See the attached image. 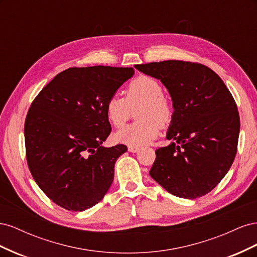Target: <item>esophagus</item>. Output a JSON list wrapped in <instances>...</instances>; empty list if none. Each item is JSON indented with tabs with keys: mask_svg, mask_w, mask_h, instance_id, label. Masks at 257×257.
Here are the masks:
<instances>
[{
	"mask_svg": "<svg viewBox=\"0 0 257 257\" xmlns=\"http://www.w3.org/2000/svg\"><path fill=\"white\" fill-rule=\"evenodd\" d=\"M139 150H141V148H138V147H132V146L128 147V151L132 152V153H136Z\"/></svg>",
	"mask_w": 257,
	"mask_h": 257,
	"instance_id": "1",
	"label": "esophagus"
}]
</instances>
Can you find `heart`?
Returning <instances> with one entry per match:
<instances>
[{
	"mask_svg": "<svg viewBox=\"0 0 257 257\" xmlns=\"http://www.w3.org/2000/svg\"><path fill=\"white\" fill-rule=\"evenodd\" d=\"M163 85L149 76H138L132 80L125 92V97L113 94L106 103V116L113 126L120 127L138 106L137 118L141 121L128 124L114 135L121 144L142 147L152 142L160 133V125L165 126L172 121L174 109L169 100L163 95Z\"/></svg>",
	"mask_w": 257,
	"mask_h": 257,
	"instance_id": "heart-1",
	"label": "heart"
}]
</instances>
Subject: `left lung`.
I'll return each mask as SVG.
<instances>
[{
	"instance_id": "8db88e82",
	"label": "left lung",
	"mask_w": 257,
	"mask_h": 257,
	"mask_svg": "<svg viewBox=\"0 0 257 257\" xmlns=\"http://www.w3.org/2000/svg\"><path fill=\"white\" fill-rule=\"evenodd\" d=\"M135 67L161 80L174 107L166 138L175 142L155 151L150 176L175 196L206 195L236 157L240 119L234 97L220 77L203 64L168 60Z\"/></svg>"
}]
</instances>
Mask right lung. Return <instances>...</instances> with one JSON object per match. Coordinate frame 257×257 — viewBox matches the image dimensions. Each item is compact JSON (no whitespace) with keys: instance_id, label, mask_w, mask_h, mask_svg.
I'll return each instance as SVG.
<instances>
[{"instance_id":"1","label":"right lung","mask_w":257,"mask_h":257,"mask_svg":"<svg viewBox=\"0 0 257 257\" xmlns=\"http://www.w3.org/2000/svg\"><path fill=\"white\" fill-rule=\"evenodd\" d=\"M134 75L133 67H71L38 93L26 118L27 161L53 203L84 211L103 199L124 145L105 148L111 132L106 103Z\"/></svg>"}]
</instances>
